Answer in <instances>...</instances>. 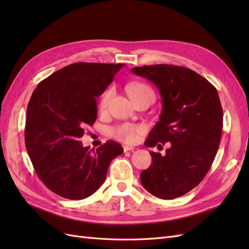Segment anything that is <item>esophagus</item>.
I'll return each instance as SVG.
<instances>
[{"instance_id":"34e87169","label":"esophagus","mask_w":249,"mask_h":249,"mask_svg":"<svg viewBox=\"0 0 249 249\" xmlns=\"http://www.w3.org/2000/svg\"><path fill=\"white\" fill-rule=\"evenodd\" d=\"M135 148L133 146H127V145H124V152H133Z\"/></svg>"}]
</instances>
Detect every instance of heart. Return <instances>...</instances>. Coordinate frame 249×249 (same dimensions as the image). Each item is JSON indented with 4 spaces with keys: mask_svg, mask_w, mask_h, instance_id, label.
<instances>
[{
    "mask_svg": "<svg viewBox=\"0 0 249 249\" xmlns=\"http://www.w3.org/2000/svg\"><path fill=\"white\" fill-rule=\"evenodd\" d=\"M144 91H149L153 92L150 88H148L144 84H140V83H134V84H131L129 86V92L131 97L136 95L138 93L144 92ZM114 95V89L112 87L107 89L106 91L103 93L100 99L99 103V110L101 112H105L108 109V106L110 104V101ZM144 132V126L141 124H118L114 127H112L111 130V135L112 137H114L115 139L124 142V143H134L139 137V135L141 133Z\"/></svg>",
    "mask_w": 249,
    "mask_h": 249,
    "instance_id": "1",
    "label": "heart"
}]
</instances>
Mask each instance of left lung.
Here are the masks:
<instances>
[{"label":"left lung","mask_w":249,"mask_h":249,"mask_svg":"<svg viewBox=\"0 0 249 249\" xmlns=\"http://www.w3.org/2000/svg\"><path fill=\"white\" fill-rule=\"evenodd\" d=\"M133 73L159 89L162 112L144 144L169 148L150 152L152 164L140 175L142 186L155 196L172 199L186 194L205 178L222 133V108L216 88L183 66L156 64L134 67Z\"/></svg>","instance_id":"8db88e82"}]
</instances>
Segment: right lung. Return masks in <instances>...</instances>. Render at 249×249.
Returning <instances> with one entry per match:
<instances>
[{
  "instance_id": "obj_1",
  "label": "right lung",
  "mask_w": 249,
  "mask_h": 249,
  "mask_svg": "<svg viewBox=\"0 0 249 249\" xmlns=\"http://www.w3.org/2000/svg\"><path fill=\"white\" fill-rule=\"evenodd\" d=\"M124 64L78 62L41 81L29 101L25 142L37 176L51 191L84 199L105 182L111 161L124 153L107 141L96 150L80 139L97 116L96 99Z\"/></svg>"
}]
</instances>
